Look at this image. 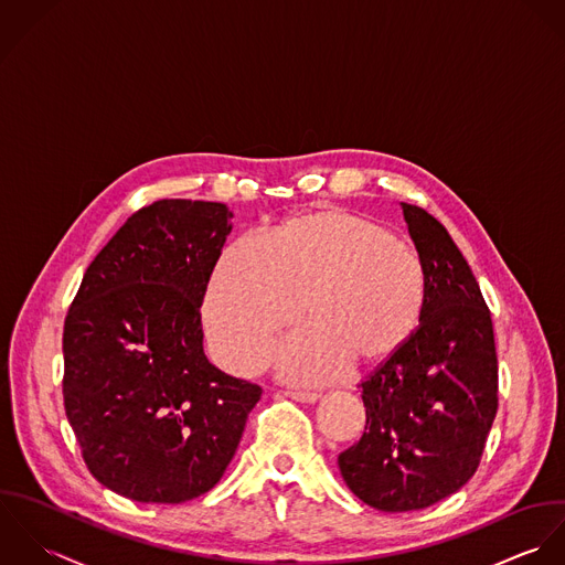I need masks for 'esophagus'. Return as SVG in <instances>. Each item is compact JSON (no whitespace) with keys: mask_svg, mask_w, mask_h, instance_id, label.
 Returning <instances> with one entry per match:
<instances>
[{"mask_svg":"<svg viewBox=\"0 0 565 565\" xmlns=\"http://www.w3.org/2000/svg\"><path fill=\"white\" fill-rule=\"evenodd\" d=\"M286 397H292L297 402H317L319 399V393H312V391H284Z\"/></svg>","mask_w":565,"mask_h":565,"instance_id":"34e87169","label":"esophagus"}]
</instances>
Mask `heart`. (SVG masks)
Masks as SVG:
<instances>
[{"label": "heart", "mask_w": 565, "mask_h": 565, "mask_svg": "<svg viewBox=\"0 0 565 565\" xmlns=\"http://www.w3.org/2000/svg\"><path fill=\"white\" fill-rule=\"evenodd\" d=\"M426 279L413 246L362 214L323 210L275 226L264 242L233 239L203 301L216 355L253 373L299 319L308 326L277 353L284 380L330 382L353 358L375 364L413 337Z\"/></svg>", "instance_id": "1"}]
</instances>
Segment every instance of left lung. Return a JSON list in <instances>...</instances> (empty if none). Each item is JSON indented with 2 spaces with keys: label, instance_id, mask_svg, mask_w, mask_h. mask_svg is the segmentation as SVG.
Returning <instances> with one entry per match:
<instances>
[{
  "label": "left lung",
  "instance_id": "1",
  "mask_svg": "<svg viewBox=\"0 0 565 565\" xmlns=\"http://www.w3.org/2000/svg\"><path fill=\"white\" fill-rule=\"evenodd\" d=\"M424 266L419 326L362 382L358 444L339 454L347 487L386 513L426 509L478 469L498 411L489 308L458 246L435 216L402 205Z\"/></svg>",
  "mask_w": 565,
  "mask_h": 565
}]
</instances>
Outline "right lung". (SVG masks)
Returning a JSON list of instances; mask_svg holds the SVG:
<instances>
[{
  "label": "right lung",
  "mask_w": 565,
  "mask_h": 565,
  "mask_svg": "<svg viewBox=\"0 0 565 565\" xmlns=\"http://www.w3.org/2000/svg\"><path fill=\"white\" fill-rule=\"evenodd\" d=\"M231 218L225 203L141 207L89 264L65 317V413L94 478L124 498L207 493L262 397L203 351L201 306Z\"/></svg>",
  "instance_id": "right-lung-1"
}]
</instances>
